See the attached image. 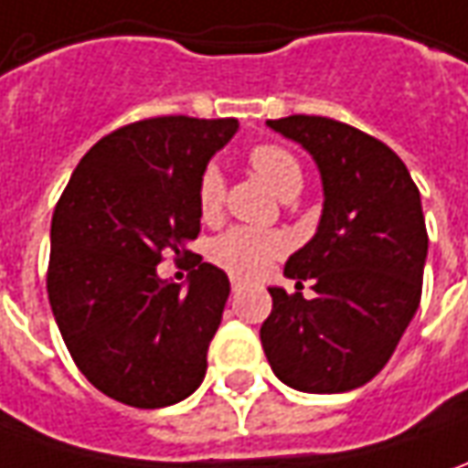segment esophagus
<instances>
[{
  "label": "esophagus",
  "instance_id": "34e87169",
  "mask_svg": "<svg viewBox=\"0 0 468 468\" xmlns=\"http://www.w3.org/2000/svg\"><path fill=\"white\" fill-rule=\"evenodd\" d=\"M230 284H233V292H238V289L243 287V279H238V276H233V279H230Z\"/></svg>",
  "mask_w": 468,
  "mask_h": 468
}]
</instances>
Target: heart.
I'll list each match as a JSON object with an SVG mask.
<instances>
[{
	"label": "heart",
	"mask_w": 468,
	"mask_h": 468,
	"mask_svg": "<svg viewBox=\"0 0 468 468\" xmlns=\"http://www.w3.org/2000/svg\"><path fill=\"white\" fill-rule=\"evenodd\" d=\"M248 164L266 179L284 199L297 197L304 184L297 155L276 143H259L248 151ZM225 205V176L218 166H207L197 181V207L205 220H218ZM289 238L279 230H261V228H233L212 240L209 256L225 271L235 276L263 274L276 259L287 253Z\"/></svg>",
	"instance_id": "b5f03b06"
}]
</instances>
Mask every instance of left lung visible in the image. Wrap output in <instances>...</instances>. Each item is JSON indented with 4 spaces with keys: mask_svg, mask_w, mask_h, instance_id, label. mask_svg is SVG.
I'll return each mask as SVG.
<instances>
[{
    "mask_svg": "<svg viewBox=\"0 0 468 468\" xmlns=\"http://www.w3.org/2000/svg\"><path fill=\"white\" fill-rule=\"evenodd\" d=\"M269 127L302 143L323 176L314 238L284 274L313 282L314 297L271 292L261 343L292 389L335 394L379 374L420 304L428 230L420 192L402 158L358 127L289 114Z\"/></svg>",
    "mask_w": 468,
    "mask_h": 468,
    "instance_id": "8db88e82",
    "label": "left lung"
}]
</instances>
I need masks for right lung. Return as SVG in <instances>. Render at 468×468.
Returning <instances> with one entry per match:
<instances>
[{
    "instance_id": "obj_1",
    "label": "right lung",
    "mask_w": 468,
    "mask_h": 468,
    "mask_svg": "<svg viewBox=\"0 0 468 468\" xmlns=\"http://www.w3.org/2000/svg\"><path fill=\"white\" fill-rule=\"evenodd\" d=\"M235 117H148L112 130L79 161L50 222L48 300L79 371L122 405L155 410L202 384L230 294L228 274L189 253L197 181L233 138ZM171 250L190 289L157 279Z\"/></svg>"
}]
</instances>
